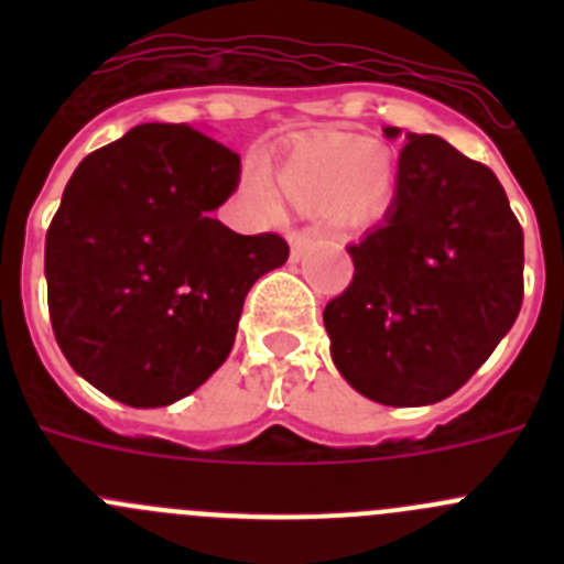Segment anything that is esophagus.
Here are the masks:
<instances>
[{"instance_id": "34e87169", "label": "esophagus", "mask_w": 564, "mask_h": 564, "mask_svg": "<svg viewBox=\"0 0 564 564\" xmlns=\"http://www.w3.org/2000/svg\"><path fill=\"white\" fill-rule=\"evenodd\" d=\"M288 242H291V259H293V262H299V259L305 257L307 248H311L313 234L307 231V228H299V231L288 234Z\"/></svg>"}]
</instances>
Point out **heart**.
<instances>
[{
    "instance_id": "b5f03b06",
    "label": "heart",
    "mask_w": 564,
    "mask_h": 564,
    "mask_svg": "<svg viewBox=\"0 0 564 564\" xmlns=\"http://www.w3.org/2000/svg\"><path fill=\"white\" fill-rule=\"evenodd\" d=\"M253 194L273 203V186L262 169L248 172ZM282 194L302 212H338L350 217L376 214L392 192V163L387 152L364 147L350 134H327L293 149L279 163Z\"/></svg>"
}]
</instances>
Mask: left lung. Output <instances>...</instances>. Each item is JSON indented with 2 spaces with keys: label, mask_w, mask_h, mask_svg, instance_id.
I'll return each mask as SVG.
<instances>
[{
  "label": "left lung",
  "mask_w": 564,
  "mask_h": 564,
  "mask_svg": "<svg viewBox=\"0 0 564 564\" xmlns=\"http://www.w3.org/2000/svg\"><path fill=\"white\" fill-rule=\"evenodd\" d=\"M347 251L352 282L325 307L330 356L383 406L460 390L522 307V228L506 192L437 134H406L390 212Z\"/></svg>",
  "instance_id": "obj_1"
}]
</instances>
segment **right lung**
Masks as SVG:
<instances>
[{
  "mask_svg": "<svg viewBox=\"0 0 564 564\" xmlns=\"http://www.w3.org/2000/svg\"><path fill=\"white\" fill-rule=\"evenodd\" d=\"M237 183L239 154L186 123H141L78 163L44 239L47 307L104 395L169 406L228 358L248 291L288 259L279 234L214 220Z\"/></svg>",
  "mask_w": 564,
  "mask_h": 564,
  "instance_id": "add662e5",
  "label": "right lung"
}]
</instances>
